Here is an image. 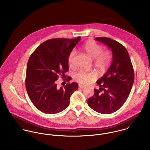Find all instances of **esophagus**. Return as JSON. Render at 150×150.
<instances>
[{
  "label": "esophagus",
  "mask_w": 150,
  "mask_h": 150,
  "mask_svg": "<svg viewBox=\"0 0 150 150\" xmlns=\"http://www.w3.org/2000/svg\"><path fill=\"white\" fill-rule=\"evenodd\" d=\"M79 86L80 88H84L86 86H83V85H81V84H79Z\"/></svg>",
  "instance_id": "34e87169"
}]
</instances>
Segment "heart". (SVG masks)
Here are the masks:
<instances>
[{
	"mask_svg": "<svg viewBox=\"0 0 150 150\" xmlns=\"http://www.w3.org/2000/svg\"><path fill=\"white\" fill-rule=\"evenodd\" d=\"M86 53L93 59V64L96 69L100 73L107 71L111 64L112 54L110 50H103L100 45L92 40H88L84 45ZM76 55V51L73 50L69 54L67 61L69 66H73ZM97 78L96 71L81 70L75 75L76 80L83 85H88L92 83Z\"/></svg>",
	"mask_w": 150,
	"mask_h": 150,
	"instance_id": "1",
	"label": "heart"
}]
</instances>
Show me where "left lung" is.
<instances>
[{"label":"left lung","mask_w":150,"mask_h":150,"mask_svg":"<svg viewBox=\"0 0 150 150\" xmlns=\"http://www.w3.org/2000/svg\"><path fill=\"white\" fill-rule=\"evenodd\" d=\"M95 40L111 50L112 61L106 73L96 83L99 89L88 99L92 109L101 114H111L121 107L128 98L134 82V71L128 52L121 44L105 37Z\"/></svg>","instance_id":"8db88e82"}]
</instances>
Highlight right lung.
I'll return each mask as SVG.
<instances>
[{
    "mask_svg": "<svg viewBox=\"0 0 150 150\" xmlns=\"http://www.w3.org/2000/svg\"><path fill=\"white\" fill-rule=\"evenodd\" d=\"M76 39H52L42 43L32 54L28 62L25 86L29 97L40 111L53 114L64 110L69 106L71 94L78 89L77 83L57 86L61 76L64 80L71 78L65 73L69 70L68 57L79 42Z\"/></svg>",
    "mask_w": 150,
    "mask_h": 150,
    "instance_id": "add662e5",
    "label": "right lung"
}]
</instances>
